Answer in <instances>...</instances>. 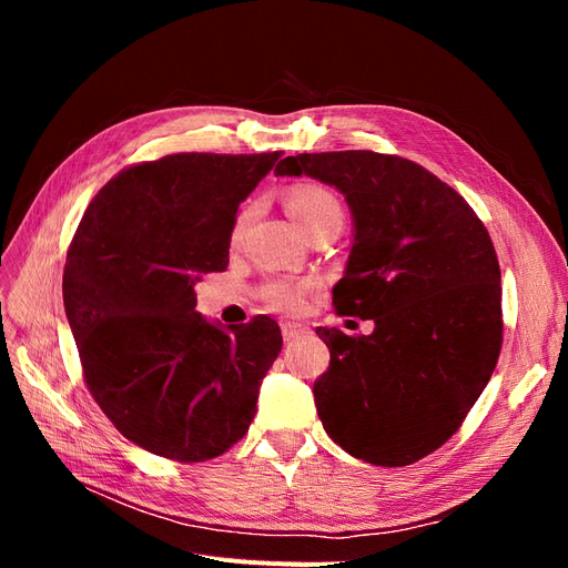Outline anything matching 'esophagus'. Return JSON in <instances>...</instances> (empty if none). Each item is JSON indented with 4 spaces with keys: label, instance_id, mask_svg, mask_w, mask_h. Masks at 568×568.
<instances>
[{
    "label": "esophagus",
    "instance_id": "1",
    "mask_svg": "<svg viewBox=\"0 0 568 568\" xmlns=\"http://www.w3.org/2000/svg\"><path fill=\"white\" fill-rule=\"evenodd\" d=\"M307 334V329L303 324H291V322H282V336H284V341L286 343H294V341H298L301 336H305Z\"/></svg>",
    "mask_w": 568,
    "mask_h": 568
}]
</instances>
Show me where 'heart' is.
<instances>
[{"mask_svg":"<svg viewBox=\"0 0 568 568\" xmlns=\"http://www.w3.org/2000/svg\"><path fill=\"white\" fill-rule=\"evenodd\" d=\"M286 211L291 217H294V222L303 234L324 225H334V222L343 225L341 201L329 192V189L317 186V184H298L294 189H288ZM251 215H253L251 205H244V209L234 215L232 232H230L232 244L242 242V236L251 222ZM315 288L317 284L311 280L307 282L274 280L265 286V301L270 307H274V311L298 313L305 303V296L313 294Z\"/></svg>","mask_w":568,"mask_h":568,"instance_id":"1","label":"heart"}]
</instances>
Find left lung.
<instances>
[{"mask_svg": "<svg viewBox=\"0 0 568 568\" xmlns=\"http://www.w3.org/2000/svg\"><path fill=\"white\" fill-rule=\"evenodd\" d=\"M274 175H307L346 196L355 239L334 307L374 320L369 336L317 329L332 353L313 386L324 432L376 467L426 457L462 426L500 357L488 230L453 186L388 153H298Z\"/></svg>", "mask_w": 568, "mask_h": 568, "instance_id": "left-lung-1", "label": "left lung"}]
</instances>
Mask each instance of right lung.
I'll use <instances>...</instances> for the list:
<instances>
[{
	"mask_svg": "<svg viewBox=\"0 0 568 568\" xmlns=\"http://www.w3.org/2000/svg\"><path fill=\"white\" fill-rule=\"evenodd\" d=\"M282 151L173 153L130 165L99 189L65 255L63 305L84 384L140 448L205 462L242 440L280 324L220 326L194 286L230 265L242 203Z\"/></svg>",
	"mask_w": 568,
	"mask_h": 568,
	"instance_id": "1",
	"label": "right lung"
}]
</instances>
